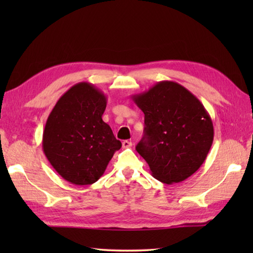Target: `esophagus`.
<instances>
[{
    "instance_id": "obj_1",
    "label": "esophagus",
    "mask_w": 253,
    "mask_h": 253,
    "mask_svg": "<svg viewBox=\"0 0 253 253\" xmlns=\"http://www.w3.org/2000/svg\"><path fill=\"white\" fill-rule=\"evenodd\" d=\"M122 144H123V148H124V149L132 147V142H131V141H128V140H124Z\"/></svg>"
}]
</instances>
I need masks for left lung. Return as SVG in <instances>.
<instances>
[{"mask_svg":"<svg viewBox=\"0 0 253 253\" xmlns=\"http://www.w3.org/2000/svg\"><path fill=\"white\" fill-rule=\"evenodd\" d=\"M131 99L144 114V136L136 150L164 184L187 179L211 149V117L197 96L175 82H160Z\"/></svg>","mask_w":253,"mask_h":253,"instance_id":"8db88e82","label":"left lung"}]
</instances>
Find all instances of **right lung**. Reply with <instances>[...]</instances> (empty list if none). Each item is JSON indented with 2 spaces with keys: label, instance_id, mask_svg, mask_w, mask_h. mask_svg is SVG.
<instances>
[{
  "label": "right lung",
  "instance_id": "1",
  "mask_svg": "<svg viewBox=\"0 0 253 253\" xmlns=\"http://www.w3.org/2000/svg\"><path fill=\"white\" fill-rule=\"evenodd\" d=\"M106 95L90 83L74 84L47 117L42 149L58 175L73 185H91L103 175L122 142L102 120Z\"/></svg>",
  "mask_w": 253,
  "mask_h": 253
}]
</instances>
